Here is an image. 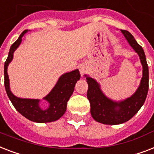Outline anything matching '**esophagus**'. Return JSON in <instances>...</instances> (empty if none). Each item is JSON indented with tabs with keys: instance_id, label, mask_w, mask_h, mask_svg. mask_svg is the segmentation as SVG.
I'll return each instance as SVG.
<instances>
[{
	"instance_id": "obj_1",
	"label": "esophagus",
	"mask_w": 154,
	"mask_h": 154,
	"mask_svg": "<svg viewBox=\"0 0 154 154\" xmlns=\"http://www.w3.org/2000/svg\"><path fill=\"white\" fill-rule=\"evenodd\" d=\"M79 72H80L81 76H83V75L87 72V67L84 64H82L79 67Z\"/></svg>"
}]
</instances>
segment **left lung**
Masks as SVG:
<instances>
[{
    "instance_id": "8db88e82",
    "label": "left lung",
    "mask_w": 154,
    "mask_h": 154,
    "mask_svg": "<svg viewBox=\"0 0 154 154\" xmlns=\"http://www.w3.org/2000/svg\"><path fill=\"white\" fill-rule=\"evenodd\" d=\"M128 43L138 55L142 65V78L137 91L129 98L114 101L106 96L100 84L94 79L85 75L88 83L87 98L91 103V114L98 122L106 125H119L129 121L143 106L149 90V67L143 48L126 30H121Z\"/></svg>"
}]
</instances>
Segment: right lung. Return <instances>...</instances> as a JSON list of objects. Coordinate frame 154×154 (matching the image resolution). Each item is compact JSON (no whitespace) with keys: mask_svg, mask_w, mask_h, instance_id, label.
<instances>
[{"mask_svg":"<svg viewBox=\"0 0 154 154\" xmlns=\"http://www.w3.org/2000/svg\"><path fill=\"white\" fill-rule=\"evenodd\" d=\"M28 32V30H24L12 44L8 58L5 63L4 75L6 93L16 110L28 120L38 123L55 122L60 119L67 110V103L73 93L75 83L80 79V73L78 69H76L60 76L50 93L43 98L48 103V107L40 106V99L18 98L14 95L10 90L7 69L8 64L13 60L14 51L20 46L22 37Z\"/></svg>","mask_w":154,"mask_h":154,"instance_id":"right-lung-1","label":"right lung"}]
</instances>
